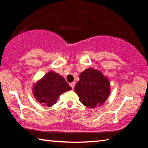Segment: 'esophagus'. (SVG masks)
Wrapping results in <instances>:
<instances>
[{
	"mask_svg": "<svg viewBox=\"0 0 148 148\" xmlns=\"http://www.w3.org/2000/svg\"><path fill=\"white\" fill-rule=\"evenodd\" d=\"M70 86L72 87V89H73L74 88V86H75V82H72V83L70 84Z\"/></svg>",
	"mask_w": 148,
	"mask_h": 148,
	"instance_id": "1",
	"label": "esophagus"
}]
</instances>
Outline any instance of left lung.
<instances>
[{
  "label": "left lung",
  "mask_w": 148,
  "mask_h": 148,
  "mask_svg": "<svg viewBox=\"0 0 148 148\" xmlns=\"http://www.w3.org/2000/svg\"><path fill=\"white\" fill-rule=\"evenodd\" d=\"M74 89L79 101L87 107L94 108L103 104L108 97L110 82L100 71L89 68L80 73Z\"/></svg>",
  "instance_id": "1"
}]
</instances>
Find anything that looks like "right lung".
I'll use <instances>...</instances> for the list:
<instances>
[{
	"instance_id": "obj_1",
	"label": "right lung",
	"mask_w": 148,
	"mask_h": 148,
	"mask_svg": "<svg viewBox=\"0 0 148 148\" xmlns=\"http://www.w3.org/2000/svg\"><path fill=\"white\" fill-rule=\"evenodd\" d=\"M71 89L63 77L52 71L45 75L32 89L36 101L46 106H51L60 95Z\"/></svg>"
}]
</instances>
